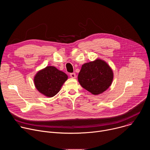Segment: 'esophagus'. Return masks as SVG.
Here are the masks:
<instances>
[{
	"mask_svg": "<svg viewBox=\"0 0 150 150\" xmlns=\"http://www.w3.org/2000/svg\"><path fill=\"white\" fill-rule=\"evenodd\" d=\"M70 76L72 78H76V74L75 73H71Z\"/></svg>",
	"mask_w": 150,
	"mask_h": 150,
	"instance_id": "1",
	"label": "esophagus"
}]
</instances>
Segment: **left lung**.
I'll use <instances>...</instances> for the list:
<instances>
[{"label":"left lung","instance_id":"1","mask_svg":"<svg viewBox=\"0 0 150 150\" xmlns=\"http://www.w3.org/2000/svg\"><path fill=\"white\" fill-rule=\"evenodd\" d=\"M113 79L111 68L99 59L83 64L78 76L81 86L94 95L100 94L108 90Z\"/></svg>","mask_w":150,"mask_h":150}]
</instances>
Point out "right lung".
<instances>
[{"instance_id": "add662e5", "label": "right lung", "mask_w": 150, "mask_h": 150, "mask_svg": "<svg viewBox=\"0 0 150 150\" xmlns=\"http://www.w3.org/2000/svg\"><path fill=\"white\" fill-rule=\"evenodd\" d=\"M68 79V75L54 67H47L38 71L34 81L37 90L48 97L58 93L62 85Z\"/></svg>"}]
</instances>
